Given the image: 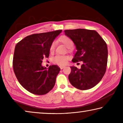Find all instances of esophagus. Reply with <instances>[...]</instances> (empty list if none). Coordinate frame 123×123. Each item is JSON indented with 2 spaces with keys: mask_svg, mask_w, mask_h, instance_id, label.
Here are the masks:
<instances>
[{
  "mask_svg": "<svg viewBox=\"0 0 123 123\" xmlns=\"http://www.w3.org/2000/svg\"><path fill=\"white\" fill-rule=\"evenodd\" d=\"M64 67H65V66H60V68L61 69H63Z\"/></svg>",
  "mask_w": 123,
  "mask_h": 123,
  "instance_id": "34e87169",
  "label": "esophagus"
}]
</instances>
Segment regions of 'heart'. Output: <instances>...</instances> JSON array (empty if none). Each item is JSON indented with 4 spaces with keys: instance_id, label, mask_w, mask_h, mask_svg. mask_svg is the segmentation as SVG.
Instances as JSON below:
<instances>
[{
    "instance_id": "1",
    "label": "heart",
    "mask_w": 123,
    "mask_h": 123,
    "mask_svg": "<svg viewBox=\"0 0 123 123\" xmlns=\"http://www.w3.org/2000/svg\"><path fill=\"white\" fill-rule=\"evenodd\" d=\"M59 41L61 42L62 44H64L65 46L67 48L70 50L74 46V42L72 41V39L69 38V37L67 36H62L59 38ZM55 42H53L51 44L50 46V52H53L54 49H55ZM68 60V57L66 55H57L54 56L53 59H52V61H53L54 64H57V65L60 66H63L65 65L67 63Z\"/></svg>"
}]
</instances>
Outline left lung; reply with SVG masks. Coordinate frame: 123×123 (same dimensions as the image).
I'll list each match as a JSON object with an SVG mask.
<instances>
[{"label":"left lung","instance_id":"8db88e82","mask_svg":"<svg viewBox=\"0 0 123 123\" xmlns=\"http://www.w3.org/2000/svg\"><path fill=\"white\" fill-rule=\"evenodd\" d=\"M73 41L77 51L72 62L82 61L80 69L72 66L68 78L72 86L80 90L91 89L98 84L106 70L107 44L96 31L84 29L64 30Z\"/></svg>","mask_w":123,"mask_h":123}]
</instances>
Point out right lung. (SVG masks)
<instances>
[{"label": "right lung", "mask_w": 123, "mask_h": 123, "mask_svg": "<svg viewBox=\"0 0 123 123\" xmlns=\"http://www.w3.org/2000/svg\"><path fill=\"white\" fill-rule=\"evenodd\" d=\"M61 30L29 35L16 44L13 68L20 84L32 94L44 95L54 86L60 68L56 65L47 69L42 66L48 57L50 46Z\"/></svg>", "instance_id": "1"}]
</instances>
